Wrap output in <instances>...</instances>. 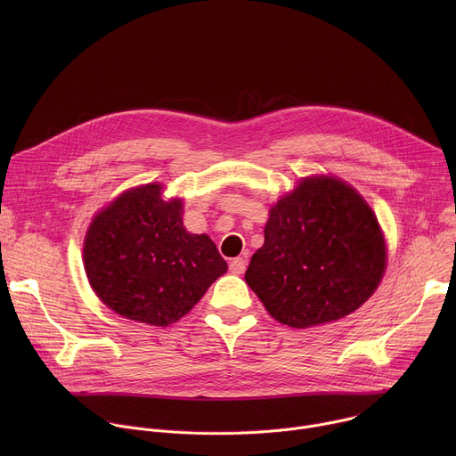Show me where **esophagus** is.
<instances>
[{
  "label": "esophagus",
  "mask_w": 456,
  "mask_h": 456,
  "mask_svg": "<svg viewBox=\"0 0 456 456\" xmlns=\"http://www.w3.org/2000/svg\"><path fill=\"white\" fill-rule=\"evenodd\" d=\"M245 267H247V259H243V257H234V259H231V264H229V271L232 274H243Z\"/></svg>",
  "instance_id": "34e87169"
}]
</instances>
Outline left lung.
I'll return each mask as SVG.
<instances>
[{
	"instance_id": "1",
	"label": "left lung",
	"mask_w": 456,
	"mask_h": 456,
	"mask_svg": "<svg viewBox=\"0 0 456 456\" xmlns=\"http://www.w3.org/2000/svg\"><path fill=\"white\" fill-rule=\"evenodd\" d=\"M264 232L245 281L289 327H317L352 314L382 280L386 243L377 216L339 178H303L273 206Z\"/></svg>"
}]
</instances>
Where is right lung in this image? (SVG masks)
<instances>
[{"mask_svg":"<svg viewBox=\"0 0 456 456\" xmlns=\"http://www.w3.org/2000/svg\"><path fill=\"white\" fill-rule=\"evenodd\" d=\"M83 262L106 306L151 327L176 322L227 273L215 241L185 231L182 200H162L160 183L129 189L97 213Z\"/></svg>","mask_w":456,"mask_h":456,"instance_id":"add662e5","label":"right lung"}]
</instances>
